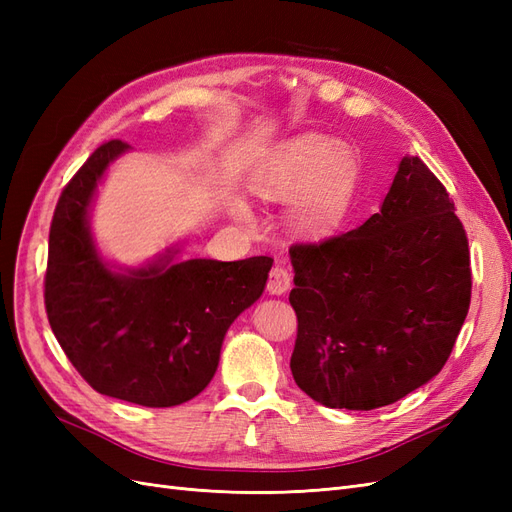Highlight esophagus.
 Segmentation results:
<instances>
[{
    "instance_id": "1",
    "label": "esophagus",
    "mask_w": 512,
    "mask_h": 512,
    "mask_svg": "<svg viewBox=\"0 0 512 512\" xmlns=\"http://www.w3.org/2000/svg\"><path fill=\"white\" fill-rule=\"evenodd\" d=\"M290 284H292V277L288 273L286 267L282 265H275L269 273V282H267V290L271 294H284L290 290Z\"/></svg>"
}]
</instances>
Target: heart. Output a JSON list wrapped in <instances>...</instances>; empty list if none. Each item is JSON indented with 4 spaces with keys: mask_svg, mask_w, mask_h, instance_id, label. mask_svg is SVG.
Here are the masks:
<instances>
[{
    "mask_svg": "<svg viewBox=\"0 0 512 512\" xmlns=\"http://www.w3.org/2000/svg\"><path fill=\"white\" fill-rule=\"evenodd\" d=\"M359 183V162L344 143L303 134L277 145L252 179L256 194L288 200V224L305 237H327L348 218Z\"/></svg>",
    "mask_w": 512,
    "mask_h": 512,
    "instance_id": "obj_1",
    "label": "heart"
}]
</instances>
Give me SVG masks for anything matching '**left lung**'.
<instances>
[{
    "instance_id": "1",
    "label": "left lung",
    "mask_w": 512,
    "mask_h": 512,
    "mask_svg": "<svg viewBox=\"0 0 512 512\" xmlns=\"http://www.w3.org/2000/svg\"><path fill=\"white\" fill-rule=\"evenodd\" d=\"M294 382L327 408L395 404L440 374L468 316L472 269L455 203L406 156L380 213L290 247Z\"/></svg>"
}]
</instances>
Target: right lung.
<instances>
[{"instance_id":"right-lung-1","label":"right lung","mask_w":512,"mask_h":512,"mask_svg":"<svg viewBox=\"0 0 512 512\" xmlns=\"http://www.w3.org/2000/svg\"><path fill=\"white\" fill-rule=\"evenodd\" d=\"M128 143L100 145L61 192L49 232L44 305L70 363L102 395L147 408L196 397L220 363L224 335L265 290L269 256L192 258L126 273L100 258L89 207L108 164Z\"/></svg>"}]
</instances>
